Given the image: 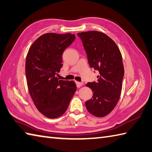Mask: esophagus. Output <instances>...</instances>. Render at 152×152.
Instances as JSON below:
<instances>
[{"mask_svg":"<svg viewBox=\"0 0 152 152\" xmlns=\"http://www.w3.org/2000/svg\"><path fill=\"white\" fill-rule=\"evenodd\" d=\"M75 83H76V85H77V88H80V86H82L83 85V83H80V82H78V81H76Z\"/></svg>","mask_w":152,"mask_h":152,"instance_id":"34e87169","label":"esophagus"}]
</instances>
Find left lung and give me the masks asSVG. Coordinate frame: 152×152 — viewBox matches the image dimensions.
<instances>
[{
    "label": "left lung",
    "instance_id": "8db88e82",
    "mask_svg": "<svg viewBox=\"0 0 152 152\" xmlns=\"http://www.w3.org/2000/svg\"><path fill=\"white\" fill-rule=\"evenodd\" d=\"M87 54L90 67L97 70V82L86 85L93 92L85 102L86 110L98 117L108 115L118 102L124 76L123 59L118 46L104 33L91 31L77 34Z\"/></svg>",
    "mask_w": 152,
    "mask_h": 152
}]
</instances>
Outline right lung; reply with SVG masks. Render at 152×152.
<instances>
[{"label": "right lung", "instance_id": "obj_1", "mask_svg": "<svg viewBox=\"0 0 152 152\" xmlns=\"http://www.w3.org/2000/svg\"><path fill=\"white\" fill-rule=\"evenodd\" d=\"M75 39L74 34H44L33 43L27 53L26 74L29 92L40 112L53 119L66 112L76 91L73 80L56 75L62 67V54Z\"/></svg>", "mask_w": 152, "mask_h": 152}]
</instances>
